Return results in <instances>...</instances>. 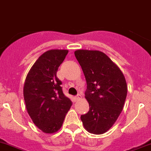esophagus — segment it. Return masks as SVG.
Instances as JSON below:
<instances>
[{"mask_svg":"<svg viewBox=\"0 0 151 151\" xmlns=\"http://www.w3.org/2000/svg\"><path fill=\"white\" fill-rule=\"evenodd\" d=\"M81 97H82V96H81L80 95H77V96H76V97H75V100H78V99H81Z\"/></svg>","mask_w":151,"mask_h":151,"instance_id":"obj_1","label":"esophagus"}]
</instances>
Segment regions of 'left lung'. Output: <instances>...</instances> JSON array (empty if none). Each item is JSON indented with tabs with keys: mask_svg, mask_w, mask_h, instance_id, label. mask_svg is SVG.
I'll use <instances>...</instances> for the list:
<instances>
[{
	"mask_svg": "<svg viewBox=\"0 0 151 151\" xmlns=\"http://www.w3.org/2000/svg\"><path fill=\"white\" fill-rule=\"evenodd\" d=\"M74 53L86 77L85 98L89 104V111L81 115V120L88 132L102 134L114 125L122 113L127 92L125 77L103 52L78 50Z\"/></svg>",
	"mask_w": 151,
	"mask_h": 151,
	"instance_id": "obj_1",
	"label": "left lung"
}]
</instances>
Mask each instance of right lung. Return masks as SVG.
I'll list each match as a JSON object with an SVG mask.
<instances>
[{
  "label": "right lung",
  "instance_id": "1",
  "mask_svg": "<svg viewBox=\"0 0 151 151\" xmlns=\"http://www.w3.org/2000/svg\"><path fill=\"white\" fill-rule=\"evenodd\" d=\"M69 50H50L37 59L26 77L24 98L29 117L46 134L62 127L72 101L63 92L56 72Z\"/></svg>",
  "mask_w": 151,
  "mask_h": 151
}]
</instances>
